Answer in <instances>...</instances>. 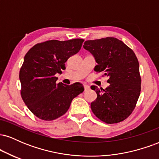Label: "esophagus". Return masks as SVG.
Segmentation results:
<instances>
[{"label":"esophagus","instance_id":"1","mask_svg":"<svg viewBox=\"0 0 159 159\" xmlns=\"http://www.w3.org/2000/svg\"><path fill=\"white\" fill-rule=\"evenodd\" d=\"M84 91H87L90 89V87L87 84H84Z\"/></svg>","mask_w":159,"mask_h":159}]
</instances>
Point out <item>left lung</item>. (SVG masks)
Returning a JSON list of instances; mask_svg holds the SVG:
<instances>
[{
	"label": "left lung",
	"instance_id": "left-lung-1",
	"mask_svg": "<svg viewBox=\"0 0 159 159\" xmlns=\"http://www.w3.org/2000/svg\"><path fill=\"white\" fill-rule=\"evenodd\" d=\"M84 48L94 56V70L108 76L106 89L91 86L97 98L91 110L100 120L117 123L130 116L135 108L141 88L139 63L134 52L121 40L114 37L87 40Z\"/></svg>",
	"mask_w": 159,
	"mask_h": 159
}]
</instances>
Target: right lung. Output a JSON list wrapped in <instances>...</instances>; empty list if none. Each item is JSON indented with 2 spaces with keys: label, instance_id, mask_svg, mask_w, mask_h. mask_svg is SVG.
Masks as SVG:
<instances>
[{
  "label": "right lung",
  "instance_id": "add662e5",
  "mask_svg": "<svg viewBox=\"0 0 159 159\" xmlns=\"http://www.w3.org/2000/svg\"><path fill=\"white\" fill-rule=\"evenodd\" d=\"M84 41L48 40L34 45L25 54L19 72L21 96L39 119L51 121L63 116L72 99L84 90L78 82L71 85L57 84L54 76L66 69L65 63L79 52Z\"/></svg>",
  "mask_w": 159,
  "mask_h": 159
}]
</instances>
